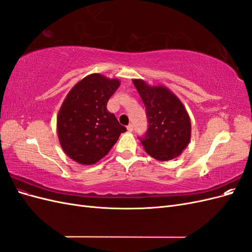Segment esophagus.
Segmentation results:
<instances>
[{"instance_id":"esophagus-1","label":"esophagus","mask_w":252,"mask_h":252,"mask_svg":"<svg viewBox=\"0 0 252 252\" xmlns=\"http://www.w3.org/2000/svg\"><path fill=\"white\" fill-rule=\"evenodd\" d=\"M127 130H128L129 132H131V131L133 130V125H132V124H129V125L127 126Z\"/></svg>"}]
</instances>
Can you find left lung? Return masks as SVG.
I'll return each instance as SVG.
<instances>
[{
    "mask_svg": "<svg viewBox=\"0 0 252 252\" xmlns=\"http://www.w3.org/2000/svg\"><path fill=\"white\" fill-rule=\"evenodd\" d=\"M146 107L148 130L140 139L145 151L158 161L178 158L190 142L191 122L180 98L165 86L132 80Z\"/></svg>",
    "mask_w": 252,
    "mask_h": 252,
    "instance_id": "left-lung-1",
    "label": "left lung"
}]
</instances>
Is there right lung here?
<instances>
[{
  "label": "right lung",
  "mask_w": 252,
  "mask_h": 252,
  "mask_svg": "<svg viewBox=\"0 0 252 252\" xmlns=\"http://www.w3.org/2000/svg\"><path fill=\"white\" fill-rule=\"evenodd\" d=\"M121 82L91 73L71 88L61 106L57 131L61 147L73 161L93 165L108 154L126 128L107 110Z\"/></svg>",
  "instance_id": "add662e5"
}]
</instances>
